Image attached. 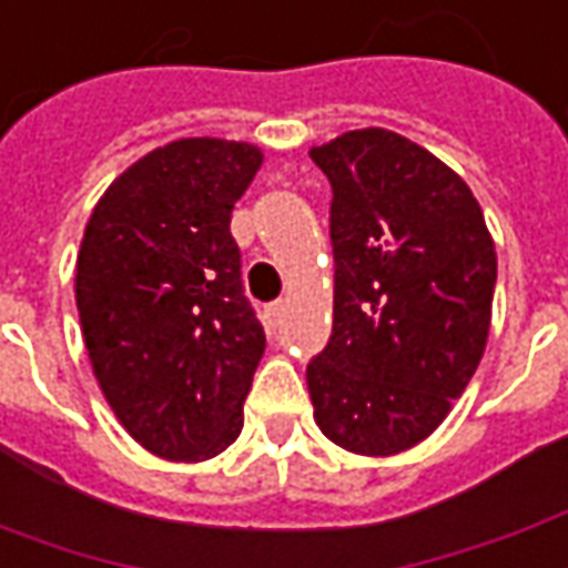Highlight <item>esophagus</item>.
Masks as SVG:
<instances>
[{"label":"esophagus","instance_id":"obj_1","mask_svg":"<svg viewBox=\"0 0 568 568\" xmlns=\"http://www.w3.org/2000/svg\"><path fill=\"white\" fill-rule=\"evenodd\" d=\"M283 316H285V304H283V301H276V304H270V307H267L270 326H280V323H283Z\"/></svg>","mask_w":568,"mask_h":568}]
</instances>
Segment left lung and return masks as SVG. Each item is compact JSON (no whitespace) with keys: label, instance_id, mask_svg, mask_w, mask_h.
Returning a JSON list of instances; mask_svg holds the SVG:
<instances>
[{"label":"left lung","instance_id":"8db88e82","mask_svg":"<svg viewBox=\"0 0 568 568\" xmlns=\"http://www.w3.org/2000/svg\"><path fill=\"white\" fill-rule=\"evenodd\" d=\"M329 176L333 335L307 364L320 432L392 457L445 423L485 354L495 239L473 189L400 133L366 126L311 149Z\"/></svg>","mask_w":568,"mask_h":568}]
</instances>
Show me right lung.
I'll return each mask as SVG.
<instances>
[{"mask_svg": "<svg viewBox=\"0 0 568 568\" xmlns=\"http://www.w3.org/2000/svg\"><path fill=\"white\" fill-rule=\"evenodd\" d=\"M261 164L252 142H168L105 189L80 242L73 295L92 373L161 460H211L242 432L267 338L230 217Z\"/></svg>", "mask_w": 568, "mask_h": 568, "instance_id": "right-lung-1", "label": "right lung"}]
</instances>
